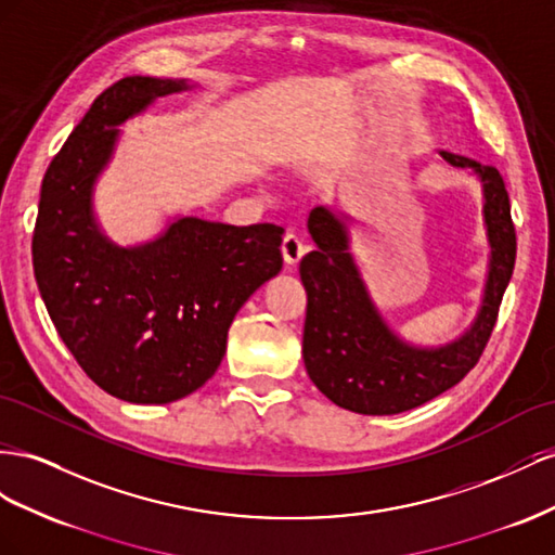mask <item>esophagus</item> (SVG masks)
I'll list each match as a JSON object with an SVG mask.
<instances>
[{
    "label": "esophagus",
    "mask_w": 555,
    "mask_h": 555,
    "mask_svg": "<svg viewBox=\"0 0 555 555\" xmlns=\"http://www.w3.org/2000/svg\"><path fill=\"white\" fill-rule=\"evenodd\" d=\"M281 253H283V260H286V264H297L299 260L305 258L307 244L299 240L297 234L288 232L286 236H283V242H281Z\"/></svg>",
    "instance_id": "1"
}]
</instances>
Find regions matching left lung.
I'll list each match as a JSON object with an SVG mask.
<instances>
[{"instance_id":"obj_1","label":"left lung","mask_w":555,"mask_h":555,"mask_svg":"<svg viewBox=\"0 0 555 555\" xmlns=\"http://www.w3.org/2000/svg\"><path fill=\"white\" fill-rule=\"evenodd\" d=\"M441 157L453 167L479 173L490 242V272L481 311L453 344L416 348L392 335L348 253L344 220L323 207L309 214V232L319 248L299 262V276L307 291L305 367L327 400L356 414H402L453 388L477 365L495 327L516 262L509 193L495 167H483L449 151H441Z\"/></svg>"}]
</instances>
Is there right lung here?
<instances>
[{
    "mask_svg": "<svg viewBox=\"0 0 555 555\" xmlns=\"http://www.w3.org/2000/svg\"><path fill=\"white\" fill-rule=\"evenodd\" d=\"M185 81L125 76L92 102L46 169L31 264L60 339L108 395L167 404L204 386L225 356L234 313L281 272L272 223L179 218L155 242L120 248L92 218V185L118 128Z\"/></svg>",
    "mask_w": 555,
    "mask_h": 555,
    "instance_id": "add662e5",
    "label": "right lung"
}]
</instances>
